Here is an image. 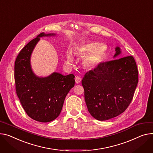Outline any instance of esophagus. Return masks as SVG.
Returning <instances> with one entry per match:
<instances>
[{"mask_svg":"<svg viewBox=\"0 0 153 153\" xmlns=\"http://www.w3.org/2000/svg\"><path fill=\"white\" fill-rule=\"evenodd\" d=\"M75 80H76V84H79L81 82V79L79 76H77L75 78Z\"/></svg>","mask_w":153,"mask_h":153,"instance_id":"34e87169","label":"esophagus"}]
</instances>
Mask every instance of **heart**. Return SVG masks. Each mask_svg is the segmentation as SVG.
<instances>
[{
  "instance_id": "heart-1",
  "label": "heart",
  "mask_w": 153,
  "mask_h": 153,
  "mask_svg": "<svg viewBox=\"0 0 153 153\" xmlns=\"http://www.w3.org/2000/svg\"><path fill=\"white\" fill-rule=\"evenodd\" d=\"M108 52V47L105 44H99L96 41H89L75 47L76 55L84 58L82 65L87 69H94L97 67L104 59ZM66 62L68 65H72L74 62V57L71 51L66 53Z\"/></svg>"
}]
</instances>
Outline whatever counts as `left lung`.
<instances>
[{
	"instance_id": "left-lung-1",
	"label": "left lung",
	"mask_w": 153,
	"mask_h": 153,
	"mask_svg": "<svg viewBox=\"0 0 153 153\" xmlns=\"http://www.w3.org/2000/svg\"><path fill=\"white\" fill-rule=\"evenodd\" d=\"M116 59L122 53L115 48ZM136 62L132 56L101 63L87 72L82 80L85 101L91 116L98 120L115 117L127 108L138 82Z\"/></svg>"
}]
</instances>
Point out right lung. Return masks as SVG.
<instances>
[{"label":"right lung","instance_id":"obj_1","mask_svg":"<svg viewBox=\"0 0 153 153\" xmlns=\"http://www.w3.org/2000/svg\"><path fill=\"white\" fill-rule=\"evenodd\" d=\"M44 33L30 41L19 53L15 63L16 91L26 114L40 123L55 119L62 109L65 99L74 86V76L53 72L47 77L37 76L30 65V57L40 37H54Z\"/></svg>","mask_w":153,"mask_h":153}]
</instances>
